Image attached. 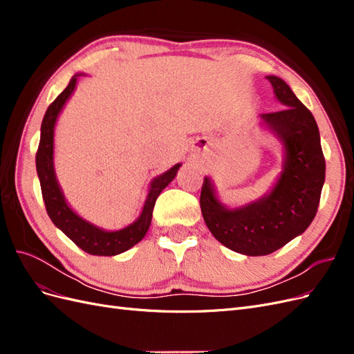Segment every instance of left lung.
<instances>
[{"mask_svg":"<svg viewBox=\"0 0 354 354\" xmlns=\"http://www.w3.org/2000/svg\"><path fill=\"white\" fill-rule=\"evenodd\" d=\"M283 109L261 113L263 122L281 138L285 164L273 190L250 205L227 209L214 194L208 177L201 190V211L207 227L229 250L267 255L301 234L313 221L325 183V156L319 128L289 85L267 77Z\"/></svg>","mask_w":354,"mask_h":354,"instance_id":"8db88e82","label":"left lung"}]
</instances>
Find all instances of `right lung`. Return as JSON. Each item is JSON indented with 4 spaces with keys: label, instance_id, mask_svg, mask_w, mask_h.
<instances>
[{
    "label": "right lung",
    "instance_id": "add662e5",
    "mask_svg": "<svg viewBox=\"0 0 354 354\" xmlns=\"http://www.w3.org/2000/svg\"><path fill=\"white\" fill-rule=\"evenodd\" d=\"M78 77L80 75H73L68 87L48 106V109L44 115V120H42L41 124L39 146L35 156L37 173L39 177L41 194L46 203L47 214L51 221L55 223V226L65 233L66 236L75 245L80 246L82 251L91 255L111 257L130 250L131 246H134L145 238L149 226H151L156 198L159 196L160 192L174 180L180 164L174 165L173 168L168 169L167 173L160 174L152 181L151 190H149V195L145 202L140 217L128 227L116 232H106L93 226L88 221H85L80 216H77V214L68 207V203L65 198H63L62 190L57 185L55 167H53V137H55V124L59 112L62 111L63 104L66 103L69 95L72 94L75 85H77Z\"/></svg>",
    "mask_w": 354,
    "mask_h": 354
}]
</instances>
